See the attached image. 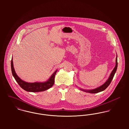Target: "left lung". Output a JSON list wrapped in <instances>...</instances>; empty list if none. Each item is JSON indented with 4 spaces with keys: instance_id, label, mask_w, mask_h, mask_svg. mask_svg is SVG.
<instances>
[{
    "instance_id": "obj_1",
    "label": "left lung",
    "mask_w": 129,
    "mask_h": 129,
    "mask_svg": "<svg viewBox=\"0 0 129 129\" xmlns=\"http://www.w3.org/2000/svg\"><path fill=\"white\" fill-rule=\"evenodd\" d=\"M117 67H118V62H117V55H116V65H115V67L114 69H113V70L112 71V73H111L109 78L107 79V80L103 85H102L101 86H99L97 88L93 89L85 90V89H82L81 88H80V89L82 91H84V92H88V93H96L101 92V91L104 90L110 85L111 82L112 80L113 79V78L114 77V76L115 75V73L117 71Z\"/></svg>"
}]
</instances>
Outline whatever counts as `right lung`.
Masks as SVG:
<instances>
[{
  "instance_id": "1",
  "label": "right lung",
  "mask_w": 129,
  "mask_h": 129,
  "mask_svg": "<svg viewBox=\"0 0 129 129\" xmlns=\"http://www.w3.org/2000/svg\"><path fill=\"white\" fill-rule=\"evenodd\" d=\"M11 67L12 73L15 79L18 83L20 86L25 90L26 91L28 92H41L45 91L49 88H50L54 84L55 82V77L57 71L55 72L51 75L50 78L46 82H33V83H29L25 82L22 80L19 77L16 73H15L14 67L13 59L12 58L11 61Z\"/></svg>"
}]
</instances>
